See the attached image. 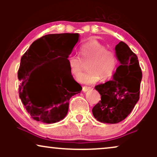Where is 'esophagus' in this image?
<instances>
[{
    "label": "esophagus",
    "instance_id": "1",
    "mask_svg": "<svg viewBox=\"0 0 157 157\" xmlns=\"http://www.w3.org/2000/svg\"><path fill=\"white\" fill-rule=\"evenodd\" d=\"M91 88L90 87H86V86H84V87H82V91L83 92H87L88 91H89V90H91Z\"/></svg>",
    "mask_w": 157,
    "mask_h": 157
}]
</instances>
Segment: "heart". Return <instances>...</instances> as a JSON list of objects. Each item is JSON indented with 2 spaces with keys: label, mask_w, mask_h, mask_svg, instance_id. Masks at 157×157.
I'll use <instances>...</instances> for the list:
<instances>
[{
  "label": "heart",
  "mask_w": 157,
  "mask_h": 157,
  "mask_svg": "<svg viewBox=\"0 0 157 157\" xmlns=\"http://www.w3.org/2000/svg\"><path fill=\"white\" fill-rule=\"evenodd\" d=\"M80 55H70L68 64L70 71L77 76L82 71L83 61H89L87 68L89 71L77 77V80L82 84L92 85L98 82L100 77L108 80L114 75L118 66L116 54L107 49L104 44L97 40H91L80 46Z\"/></svg>",
  "instance_id": "b5f03b06"
}]
</instances>
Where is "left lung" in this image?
I'll return each instance as SVG.
<instances>
[{"label": "left lung", "mask_w": 157, "mask_h": 157, "mask_svg": "<svg viewBox=\"0 0 157 157\" xmlns=\"http://www.w3.org/2000/svg\"><path fill=\"white\" fill-rule=\"evenodd\" d=\"M115 52L120 66L113 80L95 86L101 100L94 106L92 113L102 123L116 124L125 120L140 99L142 75L137 56L122 41L115 46Z\"/></svg>", "instance_id": "8db88e82"}]
</instances>
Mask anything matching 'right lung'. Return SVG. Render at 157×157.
Here are the masks:
<instances>
[{"label":"right lung","instance_id":"1","mask_svg":"<svg viewBox=\"0 0 157 157\" xmlns=\"http://www.w3.org/2000/svg\"><path fill=\"white\" fill-rule=\"evenodd\" d=\"M78 40L77 33L46 35L32 43L21 57L19 96L35 120L48 124L60 121L67 115L70 98L80 93L82 87L73 78L67 60ZM40 48L45 51L41 55ZM47 62L48 69L33 76L42 67L37 66ZM39 87L40 94L36 92Z\"/></svg>","mask_w":157,"mask_h":157}]
</instances>
